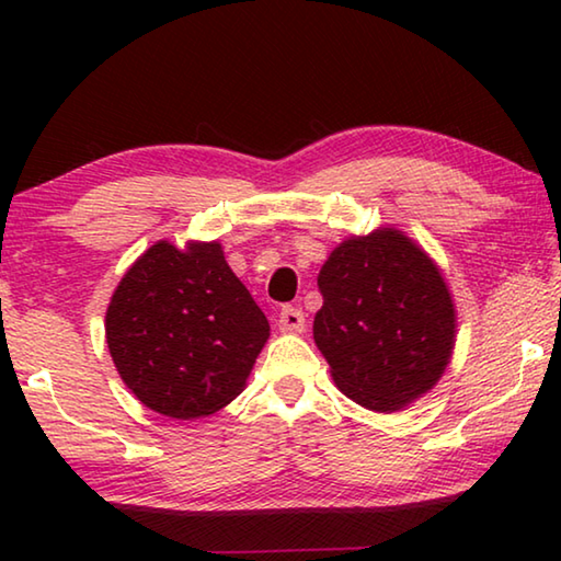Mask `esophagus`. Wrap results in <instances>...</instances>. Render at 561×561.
I'll list each match as a JSON object with an SVG mask.
<instances>
[{"mask_svg": "<svg viewBox=\"0 0 561 561\" xmlns=\"http://www.w3.org/2000/svg\"><path fill=\"white\" fill-rule=\"evenodd\" d=\"M279 329L287 334H299L304 331V311L297 307H284L279 311Z\"/></svg>", "mask_w": 561, "mask_h": 561, "instance_id": "34e87169", "label": "esophagus"}]
</instances>
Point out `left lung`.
<instances>
[{"label":"left lung","instance_id":"8db88e82","mask_svg":"<svg viewBox=\"0 0 561 561\" xmlns=\"http://www.w3.org/2000/svg\"><path fill=\"white\" fill-rule=\"evenodd\" d=\"M317 282L324 304L314 341L351 401L393 413L438 383L455 346V307L411 237L393 227L351 237Z\"/></svg>","mask_w":561,"mask_h":561}]
</instances>
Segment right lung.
I'll return each instance as SVG.
<instances>
[{
    "instance_id": "1",
    "label": "right lung",
    "mask_w": 561,
    "mask_h": 561,
    "mask_svg": "<svg viewBox=\"0 0 561 561\" xmlns=\"http://www.w3.org/2000/svg\"><path fill=\"white\" fill-rule=\"evenodd\" d=\"M270 321L217 242H156L123 274L106 311L118 374L150 411L193 421L242 393Z\"/></svg>"
}]
</instances>
